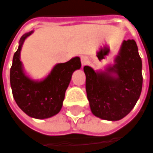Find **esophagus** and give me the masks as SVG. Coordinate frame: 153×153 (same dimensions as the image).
<instances>
[{
  "mask_svg": "<svg viewBox=\"0 0 153 153\" xmlns=\"http://www.w3.org/2000/svg\"><path fill=\"white\" fill-rule=\"evenodd\" d=\"M80 61H81V64L82 67H84L85 65H86L87 63H88V57H87L86 56H82L81 57H80Z\"/></svg>",
  "mask_w": 153,
  "mask_h": 153,
  "instance_id": "obj_1",
  "label": "esophagus"
}]
</instances>
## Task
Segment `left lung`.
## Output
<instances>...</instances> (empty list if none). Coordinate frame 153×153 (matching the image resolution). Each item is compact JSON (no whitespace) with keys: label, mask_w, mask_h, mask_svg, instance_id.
I'll return each mask as SVG.
<instances>
[{"label":"left lung","mask_w":153,"mask_h":153,"mask_svg":"<svg viewBox=\"0 0 153 153\" xmlns=\"http://www.w3.org/2000/svg\"><path fill=\"white\" fill-rule=\"evenodd\" d=\"M114 62L103 72L84 67L91 110L95 116L110 121L124 118L140 96L142 62L134 40H124Z\"/></svg>","instance_id":"obj_1"}]
</instances>
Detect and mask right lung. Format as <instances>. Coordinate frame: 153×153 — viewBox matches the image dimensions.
<instances>
[{
  "label": "right lung",
  "instance_id": "1",
  "mask_svg": "<svg viewBox=\"0 0 153 153\" xmlns=\"http://www.w3.org/2000/svg\"><path fill=\"white\" fill-rule=\"evenodd\" d=\"M32 33L24 34L19 40L10 69V83L14 100L24 113L34 119H47L60 112L72 74L80 68L81 62L80 58L75 56L56 64L43 80L31 79L24 73L20 52L24 41Z\"/></svg>",
  "mask_w": 153,
  "mask_h": 153
}]
</instances>
